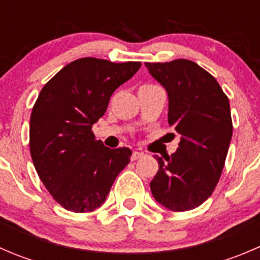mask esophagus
<instances>
[{"label": "esophagus", "mask_w": 260, "mask_h": 260, "mask_svg": "<svg viewBox=\"0 0 260 260\" xmlns=\"http://www.w3.org/2000/svg\"><path fill=\"white\" fill-rule=\"evenodd\" d=\"M143 152H138V151H135L132 153V157H131V159H132V161H137L138 158H141V157H143Z\"/></svg>", "instance_id": "obj_1"}]
</instances>
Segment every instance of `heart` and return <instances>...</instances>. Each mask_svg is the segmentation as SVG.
<instances>
[{"mask_svg": "<svg viewBox=\"0 0 260 260\" xmlns=\"http://www.w3.org/2000/svg\"><path fill=\"white\" fill-rule=\"evenodd\" d=\"M146 85H152V84H146ZM143 86H145V85H143Z\"/></svg>", "mask_w": 260, "mask_h": 260, "instance_id": "obj_1", "label": "heart"}]
</instances>
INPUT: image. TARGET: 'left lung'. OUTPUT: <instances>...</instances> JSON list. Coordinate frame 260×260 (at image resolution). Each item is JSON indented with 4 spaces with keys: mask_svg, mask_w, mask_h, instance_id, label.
<instances>
[{
    "mask_svg": "<svg viewBox=\"0 0 260 260\" xmlns=\"http://www.w3.org/2000/svg\"><path fill=\"white\" fill-rule=\"evenodd\" d=\"M169 94V123L180 133L179 148L151 181L157 203L172 211L200 206L214 192L233 135L230 104L216 79L196 62L176 59L146 62Z\"/></svg>",
    "mask_w": 260,
    "mask_h": 260,
    "instance_id": "left-lung-1",
    "label": "left lung"
}]
</instances>
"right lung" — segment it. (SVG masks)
<instances>
[{"label":"right lung","mask_w":260,"mask_h":260,"mask_svg":"<svg viewBox=\"0 0 260 260\" xmlns=\"http://www.w3.org/2000/svg\"><path fill=\"white\" fill-rule=\"evenodd\" d=\"M140 68V61L81 57L41 89L30 118L31 158L50 195L67 210L98 209L129 164L132 151L95 141L91 125L106 113L115 89Z\"/></svg>","instance_id":"right-lung-1"}]
</instances>
